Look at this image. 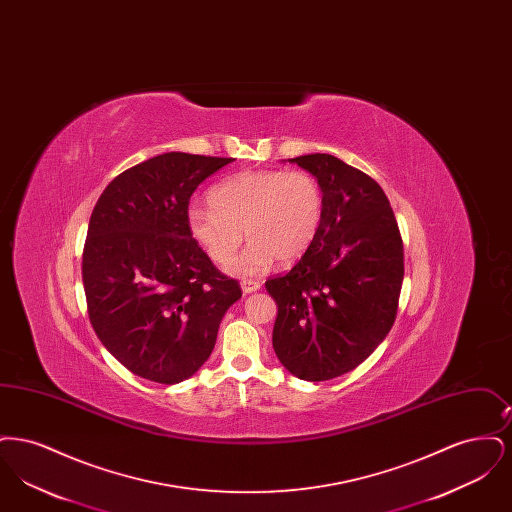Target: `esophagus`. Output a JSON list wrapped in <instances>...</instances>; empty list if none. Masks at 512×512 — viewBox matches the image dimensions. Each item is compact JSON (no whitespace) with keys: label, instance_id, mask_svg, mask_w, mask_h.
I'll return each mask as SVG.
<instances>
[{"label":"esophagus","instance_id":"34e87169","mask_svg":"<svg viewBox=\"0 0 512 512\" xmlns=\"http://www.w3.org/2000/svg\"><path fill=\"white\" fill-rule=\"evenodd\" d=\"M242 290L244 293H253L261 290V284L257 280H242Z\"/></svg>","mask_w":512,"mask_h":512}]
</instances>
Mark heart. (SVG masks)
Returning a JSON list of instances; mask_svg holds the SVG:
<instances>
[{
	"label": "heart",
	"mask_w": 512,
	"mask_h": 512,
	"mask_svg": "<svg viewBox=\"0 0 512 512\" xmlns=\"http://www.w3.org/2000/svg\"><path fill=\"white\" fill-rule=\"evenodd\" d=\"M211 205L194 203L190 236L215 263H226L245 236L249 244L228 272L255 276L274 259L293 263L315 244L324 220V190L307 171H247L211 188Z\"/></svg>",
	"instance_id": "heart-1"
}]
</instances>
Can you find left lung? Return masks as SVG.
I'll use <instances>...</instances> for the list:
<instances>
[{
	"instance_id": "left-lung-1",
	"label": "left lung",
	"mask_w": 512,
	"mask_h": 512,
	"mask_svg": "<svg viewBox=\"0 0 512 512\" xmlns=\"http://www.w3.org/2000/svg\"><path fill=\"white\" fill-rule=\"evenodd\" d=\"M317 176L324 220L295 267L265 282L278 305L272 347L293 376L324 382L357 368L393 326L403 240L384 190L328 153L290 159Z\"/></svg>"
}]
</instances>
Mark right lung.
Listing matches in <instances>:
<instances>
[{
  "mask_svg": "<svg viewBox=\"0 0 512 512\" xmlns=\"http://www.w3.org/2000/svg\"><path fill=\"white\" fill-rule=\"evenodd\" d=\"M232 161L163 153L99 195L82 253L88 315L105 349L136 376L157 384L194 376L242 297L186 222L195 188Z\"/></svg>",
  "mask_w": 512,
  "mask_h": 512,
  "instance_id": "add662e5",
  "label": "right lung"
}]
</instances>
